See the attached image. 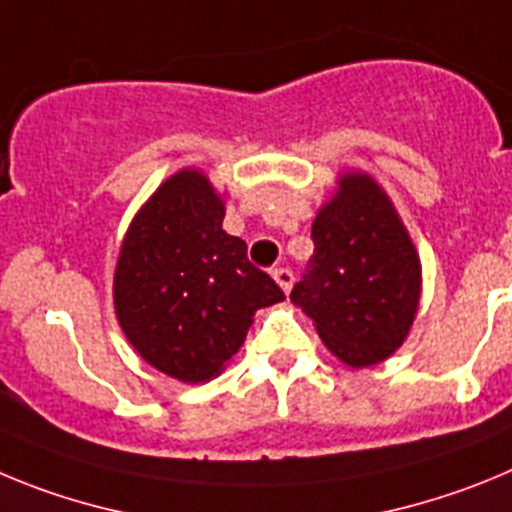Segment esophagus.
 Wrapping results in <instances>:
<instances>
[{"instance_id": "34e87169", "label": "esophagus", "mask_w": 512, "mask_h": 512, "mask_svg": "<svg viewBox=\"0 0 512 512\" xmlns=\"http://www.w3.org/2000/svg\"><path fill=\"white\" fill-rule=\"evenodd\" d=\"M273 278H275V283L285 290V293H290V288H293V273H290L288 267H275Z\"/></svg>"}]
</instances>
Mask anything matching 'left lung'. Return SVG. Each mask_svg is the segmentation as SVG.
Wrapping results in <instances>:
<instances>
[{"label": "left lung", "instance_id": "left-lung-1", "mask_svg": "<svg viewBox=\"0 0 512 512\" xmlns=\"http://www.w3.org/2000/svg\"><path fill=\"white\" fill-rule=\"evenodd\" d=\"M313 257L290 301L349 367L388 359L416 319L421 260L388 193L367 173H344L311 227Z\"/></svg>", "mask_w": 512, "mask_h": 512}]
</instances>
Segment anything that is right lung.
Returning <instances> with one entry per match:
<instances>
[{
	"mask_svg": "<svg viewBox=\"0 0 512 512\" xmlns=\"http://www.w3.org/2000/svg\"><path fill=\"white\" fill-rule=\"evenodd\" d=\"M222 222V196L201 170L183 168L137 211L119 250V326L147 365L181 382L219 375L257 308L285 298Z\"/></svg>",
	"mask_w": 512,
	"mask_h": 512,
	"instance_id": "obj_1",
	"label": "right lung"
}]
</instances>
